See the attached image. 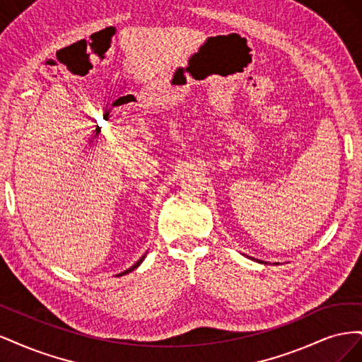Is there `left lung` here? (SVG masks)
I'll return each instance as SVG.
<instances>
[{
    "mask_svg": "<svg viewBox=\"0 0 362 362\" xmlns=\"http://www.w3.org/2000/svg\"><path fill=\"white\" fill-rule=\"evenodd\" d=\"M252 259H254V258H252ZM255 261L261 262V264H269V262H264V261H261V259H255ZM275 264H279V262H275Z\"/></svg>",
    "mask_w": 362,
    "mask_h": 362,
    "instance_id": "1",
    "label": "left lung"
}]
</instances>
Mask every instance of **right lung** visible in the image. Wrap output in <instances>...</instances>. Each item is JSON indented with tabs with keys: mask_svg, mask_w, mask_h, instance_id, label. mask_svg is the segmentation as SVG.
<instances>
[{
	"mask_svg": "<svg viewBox=\"0 0 362 362\" xmlns=\"http://www.w3.org/2000/svg\"><path fill=\"white\" fill-rule=\"evenodd\" d=\"M146 254H148V252H146ZM146 254H145V255H144V257H141V258H140V259H139V261H137V262H136V264H134V266H131V267H129V269H127V270H125V272H122V273H119V275H116V276H124V275H127V273H129V272H133V270H134V269H137V267H139V266H140V264H141V261H144V259H145V257H146Z\"/></svg>",
	"mask_w": 362,
	"mask_h": 362,
	"instance_id": "add662e5",
	"label": "right lung"
}]
</instances>
